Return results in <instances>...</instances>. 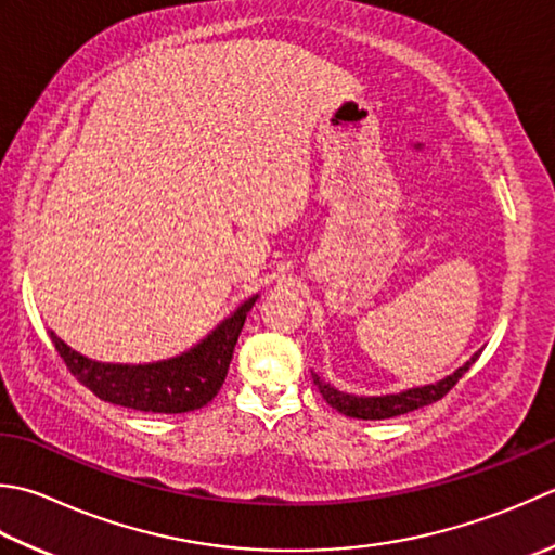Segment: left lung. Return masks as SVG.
I'll return each instance as SVG.
<instances>
[{
    "label": "left lung",
    "instance_id": "obj_1",
    "mask_svg": "<svg viewBox=\"0 0 555 555\" xmlns=\"http://www.w3.org/2000/svg\"><path fill=\"white\" fill-rule=\"evenodd\" d=\"M481 356V351H476L469 361H466L462 367H457L452 375L438 379V383L430 385H421V387H409L401 389V392L392 395H353V392H341L339 387H334L330 383H324L318 375H312L314 385H318L320 395L332 409L339 411V414L349 416V418H363V421H379V418H395L401 414H409V411L428 406L433 401L442 399L450 389L460 383V377L469 371L474 365L476 358Z\"/></svg>",
    "mask_w": 555,
    "mask_h": 555
}]
</instances>
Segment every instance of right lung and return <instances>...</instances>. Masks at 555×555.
<instances>
[{"instance_id":"obj_1","label":"right lung","mask_w":555,"mask_h":555,"mask_svg":"<svg viewBox=\"0 0 555 555\" xmlns=\"http://www.w3.org/2000/svg\"><path fill=\"white\" fill-rule=\"evenodd\" d=\"M259 293L245 298L228 318L192 349L154 363H103L74 351L52 330L50 339L72 375L111 404L146 411V414H184L209 404L219 395L237 336Z\"/></svg>"}]
</instances>
